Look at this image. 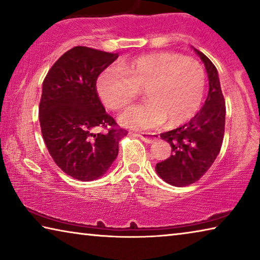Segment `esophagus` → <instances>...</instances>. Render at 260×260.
I'll return each mask as SVG.
<instances>
[{
    "label": "esophagus",
    "instance_id": "obj_1",
    "mask_svg": "<svg viewBox=\"0 0 260 260\" xmlns=\"http://www.w3.org/2000/svg\"><path fill=\"white\" fill-rule=\"evenodd\" d=\"M136 135H138L141 140H143L144 142H147V143H151L152 141L158 139L157 133H138Z\"/></svg>",
    "mask_w": 260,
    "mask_h": 260
}]
</instances>
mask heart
Returning <instances> with one entry per match:
<instances>
[{
    "instance_id": "heart-1",
    "label": "heart",
    "mask_w": 260,
    "mask_h": 260,
    "mask_svg": "<svg viewBox=\"0 0 260 260\" xmlns=\"http://www.w3.org/2000/svg\"><path fill=\"white\" fill-rule=\"evenodd\" d=\"M204 69L192 58L171 52L141 56L122 69L109 67L100 74L96 89L104 105L119 110L144 89L148 102L125 110L122 125L136 129L187 121L199 111L205 94Z\"/></svg>"
}]
</instances>
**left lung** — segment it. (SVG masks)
Here are the masks:
<instances>
[{"label": "left lung", "instance_id": "1", "mask_svg": "<svg viewBox=\"0 0 260 260\" xmlns=\"http://www.w3.org/2000/svg\"><path fill=\"white\" fill-rule=\"evenodd\" d=\"M205 65L209 94L199 112L186 124L160 134L172 148L171 156L158 162L159 177L175 187H186L199 181L213 164L221 149L225 134L226 104L218 71L203 52L195 49Z\"/></svg>", "mask_w": 260, "mask_h": 260}]
</instances>
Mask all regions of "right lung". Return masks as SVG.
Instances as JSON below:
<instances>
[{
  "instance_id": "obj_1",
  "label": "right lung",
  "mask_w": 260,
  "mask_h": 260,
  "mask_svg": "<svg viewBox=\"0 0 260 260\" xmlns=\"http://www.w3.org/2000/svg\"><path fill=\"white\" fill-rule=\"evenodd\" d=\"M118 54L78 46L55 61L43 80L39 105L42 138L57 166L80 181L107 172L127 135L107 113L96 89ZM98 128L107 132L95 134Z\"/></svg>"
}]
</instances>
